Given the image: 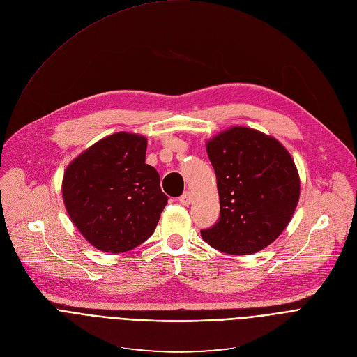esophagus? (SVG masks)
Masks as SVG:
<instances>
[{
  "mask_svg": "<svg viewBox=\"0 0 357 357\" xmlns=\"http://www.w3.org/2000/svg\"><path fill=\"white\" fill-rule=\"evenodd\" d=\"M179 202L182 204V205H189L192 202V194L189 192V191H186L181 198H179Z\"/></svg>",
  "mask_w": 357,
  "mask_h": 357,
  "instance_id": "34e87169",
  "label": "esophagus"
}]
</instances>
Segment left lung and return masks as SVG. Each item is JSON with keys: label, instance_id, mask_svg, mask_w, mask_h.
<instances>
[{"label": "left lung", "instance_id": "8db88e82", "mask_svg": "<svg viewBox=\"0 0 357 357\" xmlns=\"http://www.w3.org/2000/svg\"><path fill=\"white\" fill-rule=\"evenodd\" d=\"M217 174L220 220L201 236L227 254L250 255L286 229L300 198L296 163L280 142L263 132L232 126L206 140Z\"/></svg>", "mask_w": 357, "mask_h": 357}]
</instances>
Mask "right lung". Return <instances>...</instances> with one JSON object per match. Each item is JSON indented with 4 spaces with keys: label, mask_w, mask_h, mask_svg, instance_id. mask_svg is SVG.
I'll use <instances>...</instances> for the list:
<instances>
[{
    "label": "right lung",
    "mask_w": 357,
    "mask_h": 357,
    "mask_svg": "<svg viewBox=\"0 0 357 357\" xmlns=\"http://www.w3.org/2000/svg\"><path fill=\"white\" fill-rule=\"evenodd\" d=\"M148 139L117 132L68 163L61 194L68 217L94 248L125 252L153 234L168 202L153 166L145 163Z\"/></svg>",
    "instance_id": "obj_1"
}]
</instances>
